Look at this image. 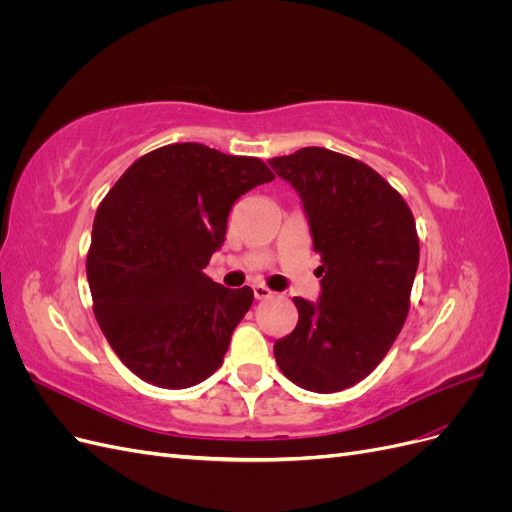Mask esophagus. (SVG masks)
<instances>
[{
  "label": "esophagus",
  "instance_id": "34e87169",
  "mask_svg": "<svg viewBox=\"0 0 512 512\" xmlns=\"http://www.w3.org/2000/svg\"><path fill=\"white\" fill-rule=\"evenodd\" d=\"M252 288H254V297H256V299H271L273 294H275V292H273L271 288H267L265 284H254Z\"/></svg>",
  "mask_w": 512,
  "mask_h": 512
}]
</instances>
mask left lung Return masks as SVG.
Segmentation results:
<instances>
[{
	"instance_id": "left-lung-1",
	"label": "left lung",
	"mask_w": 512,
	"mask_h": 512,
	"mask_svg": "<svg viewBox=\"0 0 512 512\" xmlns=\"http://www.w3.org/2000/svg\"><path fill=\"white\" fill-rule=\"evenodd\" d=\"M269 164L299 192L322 262L320 301L292 299L299 322L275 342V361L301 389H350L408 318L421 252L414 215L389 181L344 153L303 147Z\"/></svg>"
}]
</instances>
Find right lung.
<instances>
[{
	"label": "right lung",
	"instance_id": "right-lung-1",
	"mask_svg": "<svg viewBox=\"0 0 512 512\" xmlns=\"http://www.w3.org/2000/svg\"><path fill=\"white\" fill-rule=\"evenodd\" d=\"M275 175L260 158L173 143L138 158L98 207L87 252L94 314L132 374L188 389L224 361L254 290L203 273L235 200Z\"/></svg>",
	"mask_w": 512,
	"mask_h": 512
}]
</instances>
